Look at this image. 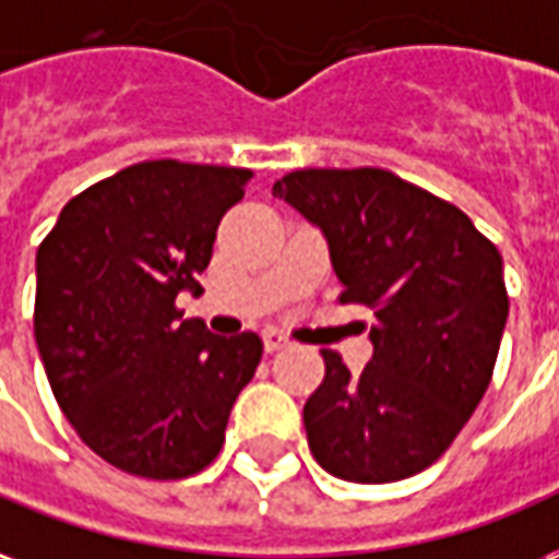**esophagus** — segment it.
I'll return each instance as SVG.
<instances>
[{
	"mask_svg": "<svg viewBox=\"0 0 559 559\" xmlns=\"http://www.w3.org/2000/svg\"><path fill=\"white\" fill-rule=\"evenodd\" d=\"M262 340H264V352H280V348H285L288 345V340H285L283 333L280 330H264L262 333Z\"/></svg>",
	"mask_w": 559,
	"mask_h": 559,
	"instance_id": "esophagus-1",
	"label": "esophagus"
}]
</instances>
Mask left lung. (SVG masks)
Wrapping results in <instances>:
<instances>
[{"instance_id":"1","label":"left lung","mask_w":559,"mask_h":559,"mask_svg":"<svg viewBox=\"0 0 559 559\" xmlns=\"http://www.w3.org/2000/svg\"><path fill=\"white\" fill-rule=\"evenodd\" d=\"M274 195L324 235L342 304L369 307L360 374L321 352L304 405L309 450L345 483L426 471L486 396L507 328L503 259L467 214L386 169H300Z\"/></svg>"}]
</instances>
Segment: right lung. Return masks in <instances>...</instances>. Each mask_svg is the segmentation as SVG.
Masks as SVG:
<instances>
[{"instance_id": "right-lung-1", "label": "right lung", "mask_w": 559, "mask_h": 559, "mask_svg": "<svg viewBox=\"0 0 559 559\" xmlns=\"http://www.w3.org/2000/svg\"><path fill=\"white\" fill-rule=\"evenodd\" d=\"M250 169L145 160L62 207L35 259V342L52 396L88 450L145 479L217 459L262 360L255 333L181 319Z\"/></svg>"}]
</instances>
